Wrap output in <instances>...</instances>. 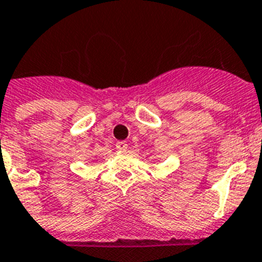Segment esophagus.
Segmentation results:
<instances>
[{
  "label": "esophagus",
  "mask_w": 262,
  "mask_h": 262,
  "mask_svg": "<svg viewBox=\"0 0 262 262\" xmlns=\"http://www.w3.org/2000/svg\"><path fill=\"white\" fill-rule=\"evenodd\" d=\"M116 149L118 151H126L127 148H128V144H127L126 142H118L116 143Z\"/></svg>",
  "instance_id": "1"
}]
</instances>
